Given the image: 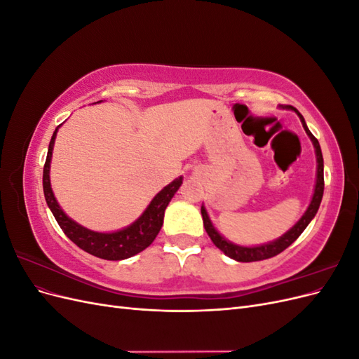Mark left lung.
<instances>
[{
    "label": "left lung",
    "instance_id": "obj_1",
    "mask_svg": "<svg viewBox=\"0 0 359 359\" xmlns=\"http://www.w3.org/2000/svg\"><path fill=\"white\" fill-rule=\"evenodd\" d=\"M280 109L293 111L299 116L301 124H302L304 130H306V133L310 137L311 144L314 147V154H316L318 165H316V182H314L313 196H311V201L307 206L306 212L301 215V219L295 224H293L287 232L278 236L277 240H273V241L265 243V244H259V245H240V244H235V243L227 240V238H224L219 231H217V227L212 224V222L210 219L208 211H206L205 205L202 203L201 212H202V219H203V226H205L206 233L210 235L211 241L214 243V245L217 248H220L227 257L236 260V262H256V260L269 259V257L277 256L278 253L283 252L285 248H287L304 231H306V227L314 219V215H316L319 206H320V202H322L325 184H323V157H322V149L319 145V140L311 135V132L306 124V119H304V116L298 112V109H295L293 106H280Z\"/></svg>",
    "mask_w": 359,
    "mask_h": 359
}]
</instances>
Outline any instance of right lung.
Returning a JSON list of instances; mask_svg holds the SVG:
<instances>
[{"label":"right lung","mask_w":359,"mask_h":359,"mask_svg":"<svg viewBox=\"0 0 359 359\" xmlns=\"http://www.w3.org/2000/svg\"><path fill=\"white\" fill-rule=\"evenodd\" d=\"M61 126L55 128V132H53L49 142L48 157L45 168H43V193H45V199L49 210L52 211L53 217H55V220L60 224L62 232L67 235L70 241H73L79 248H82L83 252L100 259L123 260L140 253L142 250L153 244L156 236L158 235L163 226V219H165V211L170 199L175 196V193L181 187L182 177L175 178L172 182H169L166 187H163L156 196L151 199L144 212L140 214L133 223H130L128 226L123 227V229H118L114 232L91 231L88 227H85L70 219V217L62 211L50 186L52 151Z\"/></svg>","instance_id":"add662e5"}]
</instances>
